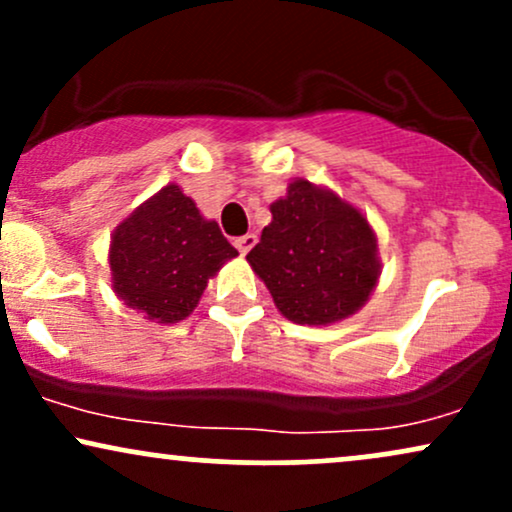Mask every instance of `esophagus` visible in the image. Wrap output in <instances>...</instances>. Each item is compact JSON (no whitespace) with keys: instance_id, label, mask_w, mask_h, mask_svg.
<instances>
[{"instance_id":"34e87169","label":"esophagus","mask_w":512,"mask_h":512,"mask_svg":"<svg viewBox=\"0 0 512 512\" xmlns=\"http://www.w3.org/2000/svg\"><path fill=\"white\" fill-rule=\"evenodd\" d=\"M257 243V236L255 233H245V236H240V238H236V248H238V252L240 255H248V252L252 250V245Z\"/></svg>"}]
</instances>
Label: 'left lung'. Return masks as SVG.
I'll list each match as a JSON object with an SVG mask.
<instances>
[{
  "label": "left lung",
  "mask_w": 512,
  "mask_h": 512,
  "mask_svg": "<svg viewBox=\"0 0 512 512\" xmlns=\"http://www.w3.org/2000/svg\"><path fill=\"white\" fill-rule=\"evenodd\" d=\"M272 223L248 262L296 325H332L366 305L378 286V238L361 209L296 178L269 207Z\"/></svg>",
  "instance_id": "1"
}]
</instances>
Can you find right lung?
<instances>
[{
    "mask_svg": "<svg viewBox=\"0 0 512 512\" xmlns=\"http://www.w3.org/2000/svg\"><path fill=\"white\" fill-rule=\"evenodd\" d=\"M238 250L170 182L139 204L110 236L113 291L146 320L173 325L197 308L209 279Z\"/></svg>",
    "mask_w": 512,
    "mask_h": 512,
    "instance_id": "right-lung-1",
    "label": "right lung"
}]
</instances>
